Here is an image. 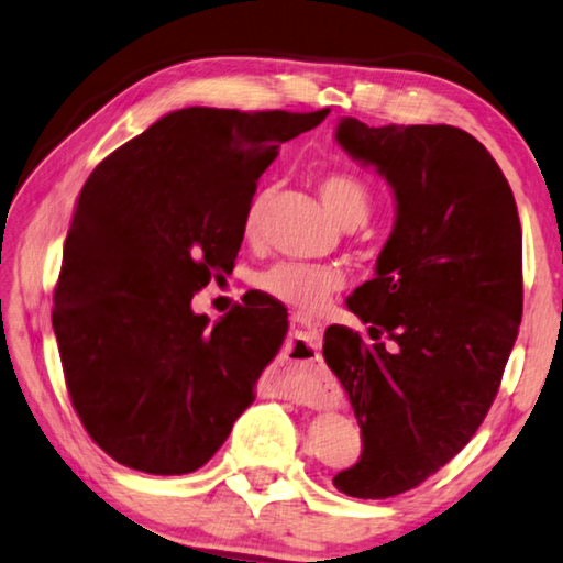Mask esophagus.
Here are the masks:
<instances>
[{
    "label": "esophagus",
    "mask_w": 563,
    "mask_h": 563,
    "mask_svg": "<svg viewBox=\"0 0 563 563\" xmlns=\"http://www.w3.org/2000/svg\"><path fill=\"white\" fill-rule=\"evenodd\" d=\"M294 327L303 333V343H307V353H291L284 361V380L276 386V396L279 398H321L327 396V380H323L321 361H319V343L323 333V323L303 317V313H294Z\"/></svg>",
    "instance_id": "esophagus-1"
}]
</instances>
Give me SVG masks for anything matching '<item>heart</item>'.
I'll use <instances>...</instances> for the list:
<instances>
[{
	"label": "heart",
	"mask_w": 563,
	"mask_h": 563,
	"mask_svg": "<svg viewBox=\"0 0 563 563\" xmlns=\"http://www.w3.org/2000/svg\"><path fill=\"white\" fill-rule=\"evenodd\" d=\"M319 192L329 212L336 217V222L349 227H358L368 220L373 210V190L371 185L349 170H331L321 175ZM266 207V192H256L244 210L242 232L246 240H252L260 232L262 212ZM346 282L341 266L333 264H307V262H274L254 276V287L266 297L287 303L299 311L321 309L333 291H339Z\"/></svg>",
	"instance_id": "obj_1"
}]
</instances>
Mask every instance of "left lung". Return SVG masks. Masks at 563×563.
<instances>
[{
	"mask_svg": "<svg viewBox=\"0 0 563 563\" xmlns=\"http://www.w3.org/2000/svg\"><path fill=\"white\" fill-rule=\"evenodd\" d=\"M336 141L396 197L376 276L346 301L373 341L346 327L323 336L363 435L333 485L386 499L448 465L497 396L521 321V227L495 157L455 125L341 118Z\"/></svg>",
	"mask_w": 563,
	"mask_h": 563,
	"instance_id": "obj_1",
	"label": "left lung"
}]
</instances>
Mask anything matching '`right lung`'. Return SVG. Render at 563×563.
Returning a JSON list of instances; mask_svg holds the SVG:
<instances>
[{
	"instance_id": "right-lung-1",
	"label": "right lung",
	"mask_w": 563,
	"mask_h": 563,
	"mask_svg": "<svg viewBox=\"0 0 563 563\" xmlns=\"http://www.w3.org/2000/svg\"><path fill=\"white\" fill-rule=\"evenodd\" d=\"M327 115L183 108L86 180L52 323L78 418L121 465L195 472L254 402L287 317L252 301L210 323L190 301L232 272L244 210L279 145Z\"/></svg>"
}]
</instances>
